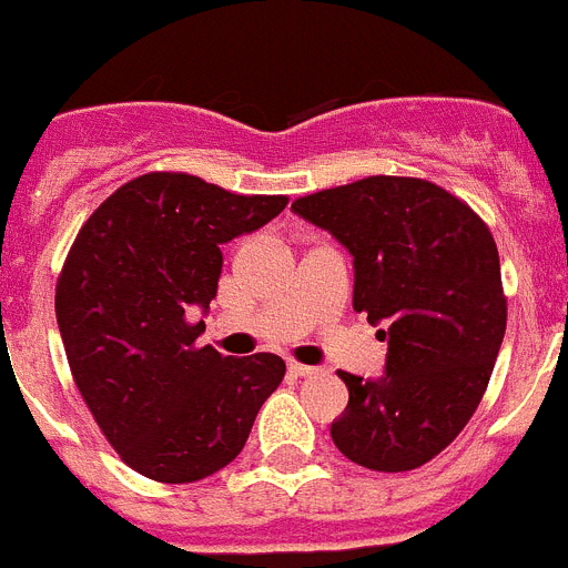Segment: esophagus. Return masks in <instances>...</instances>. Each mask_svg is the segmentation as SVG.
Masks as SVG:
<instances>
[{"instance_id": "esophagus-1", "label": "esophagus", "mask_w": 568, "mask_h": 568, "mask_svg": "<svg viewBox=\"0 0 568 568\" xmlns=\"http://www.w3.org/2000/svg\"><path fill=\"white\" fill-rule=\"evenodd\" d=\"M290 373L295 378H310V375H318V366H310V364H298V361H290Z\"/></svg>"}]
</instances>
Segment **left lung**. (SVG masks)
Here are the masks:
<instances>
[{"instance_id": "1", "label": "left lung", "mask_w": 568, "mask_h": 568, "mask_svg": "<svg viewBox=\"0 0 568 568\" xmlns=\"http://www.w3.org/2000/svg\"><path fill=\"white\" fill-rule=\"evenodd\" d=\"M293 210L353 253V307L384 324L386 373L349 389L335 446L373 471L429 464L460 435L489 386L506 333L489 227L449 190L413 175H366L295 199Z\"/></svg>"}]
</instances>
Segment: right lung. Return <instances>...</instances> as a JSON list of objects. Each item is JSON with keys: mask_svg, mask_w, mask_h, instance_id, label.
<instances>
[{"mask_svg": "<svg viewBox=\"0 0 568 568\" xmlns=\"http://www.w3.org/2000/svg\"><path fill=\"white\" fill-rule=\"evenodd\" d=\"M199 175L155 170L108 195L70 244L57 321L70 373L119 458L159 484H193L244 449L287 366L199 346L222 278V244L287 207Z\"/></svg>", "mask_w": 568, "mask_h": 568, "instance_id": "add662e5", "label": "right lung"}]
</instances>
